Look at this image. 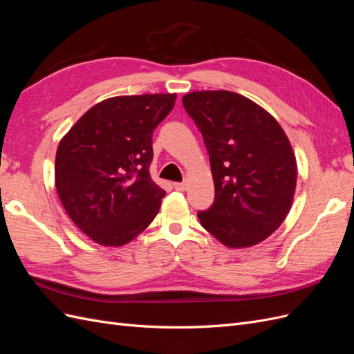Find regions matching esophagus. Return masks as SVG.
<instances>
[{"label": "esophagus", "instance_id": "esophagus-1", "mask_svg": "<svg viewBox=\"0 0 354 354\" xmlns=\"http://www.w3.org/2000/svg\"><path fill=\"white\" fill-rule=\"evenodd\" d=\"M174 189L180 190V192H185L187 189V181H181V183H174Z\"/></svg>", "mask_w": 354, "mask_h": 354}]
</instances>
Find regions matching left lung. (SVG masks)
I'll list each match as a JSON object with an SVG mask.
<instances>
[{
    "label": "left lung",
    "mask_w": 354,
    "mask_h": 354,
    "mask_svg": "<svg viewBox=\"0 0 354 354\" xmlns=\"http://www.w3.org/2000/svg\"><path fill=\"white\" fill-rule=\"evenodd\" d=\"M209 155L216 198L198 212L227 248H248L281 226L292 207L297 159L285 131L260 104L226 91L183 95Z\"/></svg>",
    "instance_id": "8db88e82"
}]
</instances>
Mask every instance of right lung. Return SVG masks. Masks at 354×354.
<instances>
[{
	"instance_id": "obj_1",
	"label": "right lung",
	"mask_w": 354,
	"mask_h": 354,
	"mask_svg": "<svg viewBox=\"0 0 354 354\" xmlns=\"http://www.w3.org/2000/svg\"><path fill=\"white\" fill-rule=\"evenodd\" d=\"M177 94L116 95L85 112L62 137L55 183L68 216L103 246H122L153 221L165 196L149 173L152 133Z\"/></svg>"
}]
</instances>
